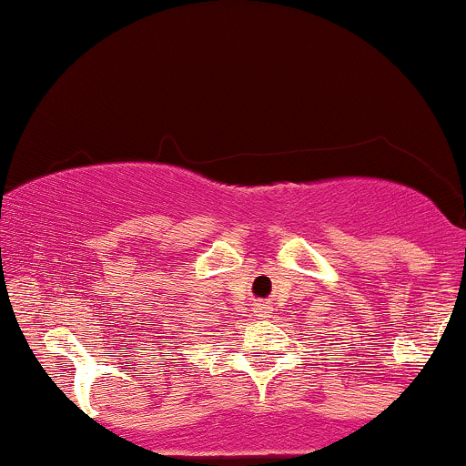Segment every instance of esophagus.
Instances as JSON below:
<instances>
[{"label": "esophagus", "mask_w": 466, "mask_h": 466, "mask_svg": "<svg viewBox=\"0 0 466 466\" xmlns=\"http://www.w3.org/2000/svg\"><path fill=\"white\" fill-rule=\"evenodd\" d=\"M271 311H273V307L268 302H255L253 304V313L258 315V319L271 318Z\"/></svg>", "instance_id": "esophagus-1"}]
</instances>
